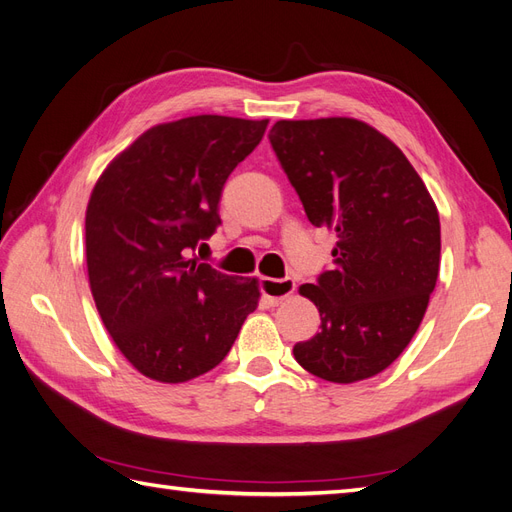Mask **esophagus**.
Masks as SVG:
<instances>
[{
  "instance_id": "esophagus-1",
  "label": "esophagus",
  "mask_w": 512,
  "mask_h": 512,
  "mask_svg": "<svg viewBox=\"0 0 512 512\" xmlns=\"http://www.w3.org/2000/svg\"><path fill=\"white\" fill-rule=\"evenodd\" d=\"M260 290H262V294H265V299L269 301V305L277 307L280 303H284L294 290H297V284H294V280H290V277H286V280H273V277H262Z\"/></svg>"
}]
</instances>
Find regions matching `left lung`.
<instances>
[{"instance_id":"8db88e82","label":"left lung","mask_w":512,"mask_h":512,"mask_svg":"<svg viewBox=\"0 0 512 512\" xmlns=\"http://www.w3.org/2000/svg\"><path fill=\"white\" fill-rule=\"evenodd\" d=\"M269 141L307 220L339 239L335 267L299 288L320 333L294 359L329 382L376 376L410 344L436 288V203L401 149L359 119H282Z\"/></svg>"}]
</instances>
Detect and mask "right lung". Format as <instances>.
<instances>
[{
    "label": "right lung",
    "instance_id": "add662e5",
    "mask_svg": "<svg viewBox=\"0 0 512 512\" xmlns=\"http://www.w3.org/2000/svg\"><path fill=\"white\" fill-rule=\"evenodd\" d=\"M267 123L224 115L160 123L94 185L85 213L91 294L119 352L151 380L207 374L258 307L256 277L220 273L192 254L220 226L224 183Z\"/></svg>",
    "mask_w": 512,
    "mask_h": 512
}]
</instances>
